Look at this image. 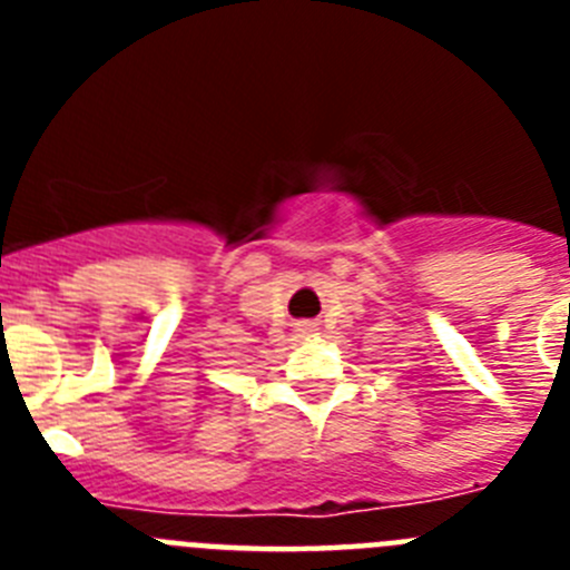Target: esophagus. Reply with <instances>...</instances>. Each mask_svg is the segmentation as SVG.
<instances>
[{
	"mask_svg": "<svg viewBox=\"0 0 570 570\" xmlns=\"http://www.w3.org/2000/svg\"><path fill=\"white\" fill-rule=\"evenodd\" d=\"M305 331H311V328H305Z\"/></svg>",
	"mask_w": 570,
	"mask_h": 570,
	"instance_id": "obj_1",
	"label": "esophagus"
}]
</instances>
